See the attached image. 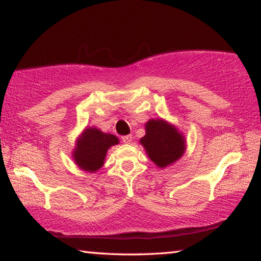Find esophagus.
Wrapping results in <instances>:
<instances>
[{"label": "esophagus", "instance_id": "1", "mask_svg": "<svg viewBox=\"0 0 261 261\" xmlns=\"http://www.w3.org/2000/svg\"><path fill=\"white\" fill-rule=\"evenodd\" d=\"M132 139H133V136H132V135H125V136H122V138H121L123 143H130Z\"/></svg>", "mask_w": 261, "mask_h": 261}]
</instances>
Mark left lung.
I'll use <instances>...</instances> for the list:
<instances>
[{
	"instance_id": "left-lung-1",
	"label": "left lung",
	"mask_w": 261,
	"mask_h": 261,
	"mask_svg": "<svg viewBox=\"0 0 261 261\" xmlns=\"http://www.w3.org/2000/svg\"><path fill=\"white\" fill-rule=\"evenodd\" d=\"M140 143L149 159L161 169L177 162L186 149L184 135L163 119H150L146 123V135Z\"/></svg>"
}]
</instances>
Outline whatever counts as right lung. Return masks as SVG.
Returning a JSON list of instances; mask_svg holds the SVG:
<instances>
[{
  "label": "right lung",
  "mask_w": 261,
  "mask_h": 261,
  "mask_svg": "<svg viewBox=\"0 0 261 261\" xmlns=\"http://www.w3.org/2000/svg\"><path fill=\"white\" fill-rule=\"evenodd\" d=\"M118 143L119 139L115 135L102 133L96 127H88L76 142L72 159L80 169L96 172L104 164L109 149Z\"/></svg>",
  "instance_id": "right-lung-1"
}]
</instances>
